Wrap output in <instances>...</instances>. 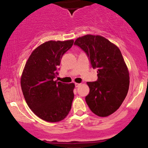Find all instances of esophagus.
Returning <instances> with one entry per match:
<instances>
[{"mask_svg":"<svg viewBox=\"0 0 148 148\" xmlns=\"http://www.w3.org/2000/svg\"><path fill=\"white\" fill-rule=\"evenodd\" d=\"M75 85L76 88H77V87H79V86H80L81 84H78V83H75Z\"/></svg>","mask_w":148,"mask_h":148,"instance_id":"esophagus-1","label":"esophagus"}]
</instances>
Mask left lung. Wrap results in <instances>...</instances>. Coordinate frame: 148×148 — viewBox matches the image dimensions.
I'll use <instances>...</instances> for the list:
<instances>
[{
    "mask_svg": "<svg viewBox=\"0 0 148 148\" xmlns=\"http://www.w3.org/2000/svg\"><path fill=\"white\" fill-rule=\"evenodd\" d=\"M74 44L87 54L93 69H98V80L87 82L90 88L86 97L87 104L97 116L112 114L122 104L129 87V70L121 50L98 35L82 36Z\"/></svg>",
    "mask_w": 148,
    "mask_h": 148,
    "instance_id": "1",
    "label": "left lung"
}]
</instances>
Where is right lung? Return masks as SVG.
<instances>
[{
    "label": "right lung",
    "mask_w": 148,
    "mask_h": 148,
    "mask_svg": "<svg viewBox=\"0 0 148 148\" xmlns=\"http://www.w3.org/2000/svg\"><path fill=\"white\" fill-rule=\"evenodd\" d=\"M74 40L46 42L33 50L24 66L21 87L34 114L47 122H58L71 108L75 84L54 81L60 59Z\"/></svg>",
    "instance_id": "right-lung-1"
}]
</instances>
